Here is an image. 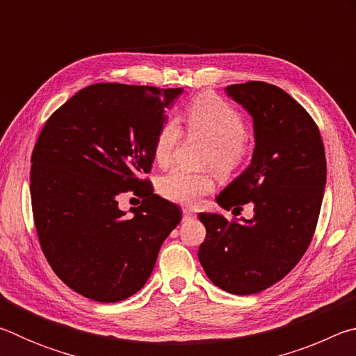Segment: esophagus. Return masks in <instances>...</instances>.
<instances>
[{
    "instance_id": "obj_1",
    "label": "esophagus",
    "mask_w": 356,
    "mask_h": 356,
    "mask_svg": "<svg viewBox=\"0 0 356 356\" xmlns=\"http://www.w3.org/2000/svg\"><path fill=\"white\" fill-rule=\"evenodd\" d=\"M182 212H184V218H185V220H186V218H195V212H193V210L184 209Z\"/></svg>"
}]
</instances>
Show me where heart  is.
Wrapping results in <instances>:
<instances>
[{"mask_svg": "<svg viewBox=\"0 0 356 356\" xmlns=\"http://www.w3.org/2000/svg\"><path fill=\"white\" fill-rule=\"evenodd\" d=\"M188 131L201 135L212 143L206 163L221 174H231L250 160L251 149L246 143V124L236 108L215 95H201L193 100L185 111ZM177 119L168 118L156 130L154 159L159 165L171 163L180 143ZM213 179L207 172H193L174 168L156 182L159 195L171 202L193 206L213 190Z\"/></svg>", "mask_w": 356, "mask_h": 356, "instance_id": "1", "label": "heart"}]
</instances>
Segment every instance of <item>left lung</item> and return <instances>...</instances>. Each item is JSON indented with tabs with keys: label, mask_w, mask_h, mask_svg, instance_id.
<instances>
[{
	"label": "left lung",
	"mask_w": 356,
	"mask_h": 356,
	"mask_svg": "<svg viewBox=\"0 0 356 356\" xmlns=\"http://www.w3.org/2000/svg\"><path fill=\"white\" fill-rule=\"evenodd\" d=\"M225 91L251 114L256 146L250 166L216 202L225 210L252 204L254 216L227 221L218 213H200L207 234L197 257L216 287L251 295L284 278L308 250L321 213L327 160L316 122L281 88L248 81Z\"/></svg>",
	"instance_id": "1"
}]
</instances>
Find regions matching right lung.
<instances>
[{
	"label": "right lung",
	"instance_id": "1",
	"mask_svg": "<svg viewBox=\"0 0 356 356\" xmlns=\"http://www.w3.org/2000/svg\"><path fill=\"white\" fill-rule=\"evenodd\" d=\"M184 92L120 83L78 91L47 120L31 155V204L40 248L83 297L116 303L146 284L160 246L182 220L147 179L165 111ZM143 200L134 217L118 196Z\"/></svg>",
	"mask_w": 356,
	"mask_h": 356
}]
</instances>
